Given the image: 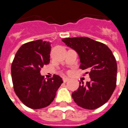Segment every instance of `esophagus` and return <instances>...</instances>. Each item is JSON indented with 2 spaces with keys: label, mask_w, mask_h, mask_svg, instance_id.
<instances>
[{
  "label": "esophagus",
  "mask_w": 128,
  "mask_h": 128,
  "mask_svg": "<svg viewBox=\"0 0 128 128\" xmlns=\"http://www.w3.org/2000/svg\"><path fill=\"white\" fill-rule=\"evenodd\" d=\"M69 80V79L68 78H66V77H64V78H63V81H64V82H68V81Z\"/></svg>",
  "instance_id": "1"
}]
</instances>
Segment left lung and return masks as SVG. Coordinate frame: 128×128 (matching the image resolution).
Returning <instances> with one entry per match:
<instances>
[{"label":"left lung","mask_w":128,"mask_h":128,"mask_svg":"<svg viewBox=\"0 0 128 128\" xmlns=\"http://www.w3.org/2000/svg\"><path fill=\"white\" fill-rule=\"evenodd\" d=\"M62 41L78 53L80 68L88 72L90 81L80 82L72 93L73 100L80 107L94 110L109 100L116 88L117 65L109 48L102 42L86 37L68 38Z\"/></svg>","instance_id":"1"}]
</instances>
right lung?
<instances>
[{
  "label": "right lung",
  "mask_w": 128,
  "mask_h": 128,
  "mask_svg": "<svg viewBox=\"0 0 128 128\" xmlns=\"http://www.w3.org/2000/svg\"><path fill=\"white\" fill-rule=\"evenodd\" d=\"M51 43L38 40L22 45L12 64L14 89L21 102L32 109H40L53 102L63 83L59 75L48 79L40 70L50 62Z\"/></svg>",
  "instance_id": "right-lung-1"
}]
</instances>
